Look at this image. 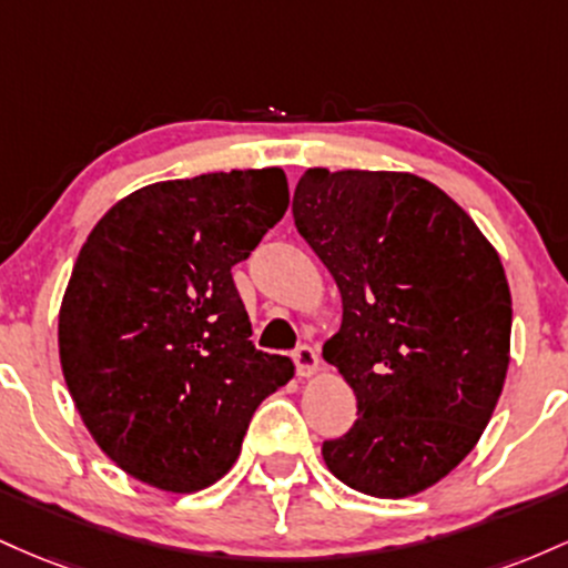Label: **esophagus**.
Returning <instances> with one entry per match:
<instances>
[{
	"mask_svg": "<svg viewBox=\"0 0 568 568\" xmlns=\"http://www.w3.org/2000/svg\"><path fill=\"white\" fill-rule=\"evenodd\" d=\"M292 359H295L297 375H301V378H311L318 369V352L314 346H308V343L297 346L295 352H292Z\"/></svg>",
	"mask_w": 568,
	"mask_h": 568,
	"instance_id": "1",
	"label": "esophagus"
}]
</instances>
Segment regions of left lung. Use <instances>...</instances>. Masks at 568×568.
Returning a JSON list of instances; mask_svg holds the SVG:
<instances>
[{
  "mask_svg": "<svg viewBox=\"0 0 568 568\" xmlns=\"http://www.w3.org/2000/svg\"><path fill=\"white\" fill-rule=\"evenodd\" d=\"M292 216L341 290V329L322 354L359 416L324 439V464L378 499L435 486L475 448L505 386L513 301L499 254L416 174L308 169Z\"/></svg>",
  "mask_w": 568,
  "mask_h": 568,
  "instance_id": "left-lung-1",
  "label": "left lung"
}]
</instances>
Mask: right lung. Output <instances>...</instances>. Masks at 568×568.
<instances>
[{
	"instance_id": "right-lung-1",
	"label": "right lung",
	"mask_w": 568,
	"mask_h": 568,
	"mask_svg": "<svg viewBox=\"0 0 568 568\" xmlns=\"http://www.w3.org/2000/svg\"><path fill=\"white\" fill-rule=\"evenodd\" d=\"M286 206L282 169L158 182L82 244L59 316L63 378L99 448L136 480L212 486L292 378L286 356L254 348L231 273Z\"/></svg>"
}]
</instances>
